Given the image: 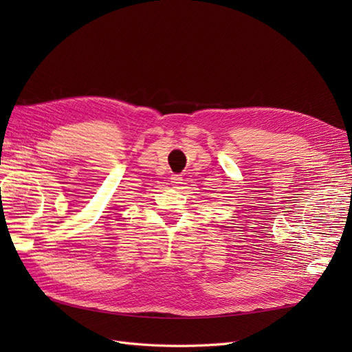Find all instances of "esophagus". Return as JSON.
<instances>
[{
	"label": "esophagus",
	"instance_id": "esophagus-1",
	"mask_svg": "<svg viewBox=\"0 0 352 352\" xmlns=\"http://www.w3.org/2000/svg\"><path fill=\"white\" fill-rule=\"evenodd\" d=\"M182 175H172V177H170V182H172V185H180L182 184Z\"/></svg>",
	"mask_w": 352,
	"mask_h": 352
}]
</instances>
